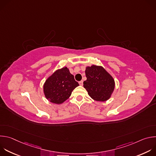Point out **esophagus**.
<instances>
[{
	"label": "esophagus",
	"instance_id": "1",
	"mask_svg": "<svg viewBox=\"0 0 156 156\" xmlns=\"http://www.w3.org/2000/svg\"><path fill=\"white\" fill-rule=\"evenodd\" d=\"M79 84H80V86H83V81H79Z\"/></svg>",
	"mask_w": 156,
	"mask_h": 156
}]
</instances>
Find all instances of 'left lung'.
<instances>
[{
    "instance_id": "8db88e82",
    "label": "left lung",
    "mask_w": 156,
    "mask_h": 156,
    "mask_svg": "<svg viewBox=\"0 0 156 156\" xmlns=\"http://www.w3.org/2000/svg\"><path fill=\"white\" fill-rule=\"evenodd\" d=\"M87 80L83 86L93 99L104 102L112 95L115 88V81L101 66H87L85 70Z\"/></svg>"
}]
</instances>
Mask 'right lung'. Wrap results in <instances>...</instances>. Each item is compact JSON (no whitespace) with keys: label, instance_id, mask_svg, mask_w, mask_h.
<instances>
[{"label":"right lung","instance_id":"obj_1","mask_svg":"<svg viewBox=\"0 0 156 156\" xmlns=\"http://www.w3.org/2000/svg\"><path fill=\"white\" fill-rule=\"evenodd\" d=\"M79 86L74 76L67 67L56 70L45 81L43 86L46 98L51 102L62 104L71 96L72 92Z\"/></svg>","mask_w":156,"mask_h":156}]
</instances>
